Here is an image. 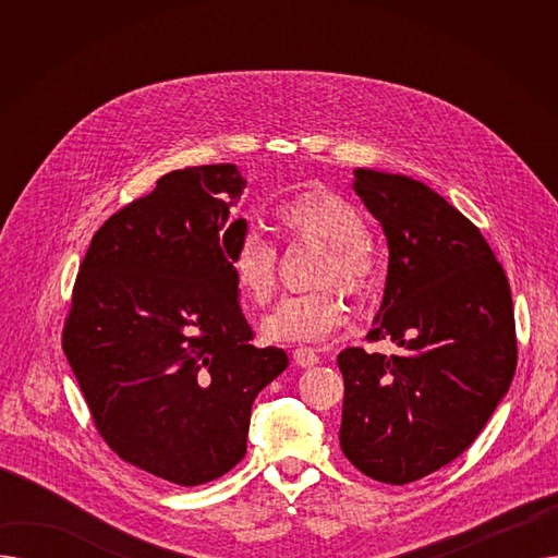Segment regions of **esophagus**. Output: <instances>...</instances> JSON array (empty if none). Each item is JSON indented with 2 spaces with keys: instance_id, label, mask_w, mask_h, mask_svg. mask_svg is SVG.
Returning a JSON list of instances; mask_svg holds the SVG:
<instances>
[{
  "instance_id": "34e87169",
  "label": "esophagus",
  "mask_w": 558,
  "mask_h": 558,
  "mask_svg": "<svg viewBox=\"0 0 558 558\" xmlns=\"http://www.w3.org/2000/svg\"><path fill=\"white\" fill-rule=\"evenodd\" d=\"M291 357H294L296 366H301V368H312L314 364H318V355L307 345H299Z\"/></svg>"
}]
</instances>
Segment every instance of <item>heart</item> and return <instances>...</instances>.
<instances>
[{
    "instance_id": "heart-1",
    "label": "heart",
    "mask_w": 558,
    "mask_h": 558,
    "mask_svg": "<svg viewBox=\"0 0 558 558\" xmlns=\"http://www.w3.org/2000/svg\"><path fill=\"white\" fill-rule=\"evenodd\" d=\"M276 226L289 240L326 246L316 284L339 282L350 294L368 289L375 264L364 242L360 213L326 187H310L284 201L276 210ZM232 278L242 296L253 305H267L278 287V255L255 232H248L230 259ZM348 318V310L335 287L282 299L264 318L262 332L278 343L328 341Z\"/></svg>"
}]
</instances>
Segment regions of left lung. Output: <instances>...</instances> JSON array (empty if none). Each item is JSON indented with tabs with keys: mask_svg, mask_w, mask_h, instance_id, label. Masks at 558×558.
I'll return each instance as SVG.
<instances>
[{
	"mask_svg": "<svg viewBox=\"0 0 558 558\" xmlns=\"http://www.w3.org/2000/svg\"><path fill=\"white\" fill-rule=\"evenodd\" d=\"M353 173L389 246L368 339H391L400 353H339V444L357 471L400 486L457 459L507 396L518 360L513 301L477 226L441 194L402 173Z\"/></svg>",
	"mask_w": 558,
	"mask_h": 558,
	"instance_id": "8db88e82",
	"label": "left lung"
}]
</instances>
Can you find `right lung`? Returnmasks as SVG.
Here are the masks:
<instances>
[{
  "mask_svg": "<svg viewBox=\"0 0 558 558\" xmlns=\"http://www.w3.org/2000/svg\"><path fill=\"white\" fill-rule=\"evenodd\" d=\"M238 165L169 171L93 238L63 350L106 444L179 486L213 482L246 454L251 407L287 368L257 348L230 259Z\"/></svg>",
  "mask_w": 558,
  "mask_h": 558,
  "instance_id": "add662e5",
  "label": "right lung"
}]
</instances>
